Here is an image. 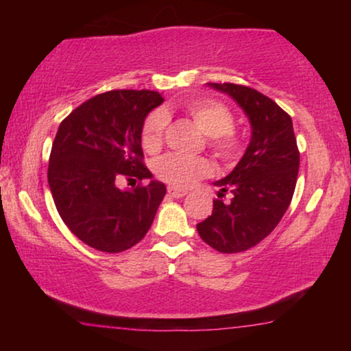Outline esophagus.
<instances>
[{
	"mask_svg": "<svg viewBox=\"0 0 351 351\" xmlns=\"http://www.w3.org/2000/svg\"><path fill=\"white\" fill-rule=\"evenodd\" d=\"M167 193H169L172 198H182V196L186 195V190L177 189V186H167Z\"/></svg>",
	"mask_w": 351,
	"mask_h": 351,
	"instance_id": "34e87169",
	"label": "esophagus"
}]
</instances>
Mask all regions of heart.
Listing matches in <instances>:
<instances>
[{
  "instance_id": "obj_1",
  "label": "heart",
  "mask_w": 351,
  "mask_h": 351,
  "mask_svg": "<svg viewBox=\"0 0 351 351\" xmlns=\"http://www.w3.org/2000/svg\"><path fill=\"white\" fill-rule=\"evenodd\" d=\"M186 113L193 118L198 128L209 136V147L220 160L230 162L237 160L241 150L239 136L233 131L234 117L222 102L208 97L191 99L185 104ZM169 117L162 108L148 114L142 126V145L147 152H158L165 141ZM155 174L161 180L174 186H190L203 177L213 174V165L206 158H193L167 153L158 158Z\"/></svg>"
}]
</instances>
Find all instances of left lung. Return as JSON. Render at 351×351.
Here are the masks:
<instances>
[{
    "mask_svg": "<svg viewBox=\"0 0 351 351\" xmlns=\"http://www.w3.org/2000/svg\"><path fill=\"white\" fill-rule=\"evenodd\" d=\"M244 110L252 136L241 161L215 182L219 197L232 193L230 204L214 199L213 214L196 225L201 239L215 251H247L270 234L289 208L299 174L300 153L292 119L270 97L249 86L209 83Z\"/></svg>",
    "mask_w": 351,
    "mask_h": 351,
    "instance_id": "left-lung-1",
    "label": "left lung"
}]
</instances>
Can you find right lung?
<instances>
[{
  "instance_id": "right-lung-1",
  "label": "right lung",
  "mask_w": 351,
  "mask_h": 351,
  "mask_svg": "<svg viewBox=\"0 0 351 351\" xmlns=\"http://www.w3.org/2000/svg\"><path fill=\"white\" fill-rule=\"evenodd\" d=\"M155 90L117 89L76 107L52 142L47 182L57 213L88 246L117 254L150 230L166 185L152 180L119 190L121 177L152 179L143 165L142 126L162 104Z\"/></svg>"
}]
</instances>
